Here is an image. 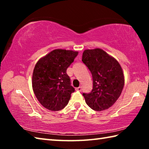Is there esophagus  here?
<instances>
[{
  "instance_id": "obj_1",
  "label": "esophagus",
  "mask_w": 149,
  "mask_h": 149,
  "mask_svg": "<svg viewBox=\"0 0 149 149\" xmlns=\"http://www.w3.org/2000/svg\"><path fill=\"white\" fill-rule=\"evenodd\" d=\"M75 90L77 91H81V87H77V88H76V89H75Z\"/></svg>"
}]
</instances>
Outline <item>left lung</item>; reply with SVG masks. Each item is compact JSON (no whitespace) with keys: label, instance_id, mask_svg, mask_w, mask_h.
<instances>
[{"label":"left lung","instance_id":"1","mask_svg":"<svg viewBox=\"0 0 149 149\" xmlns=\"http://www.w3.org/2000/svg\"><path fill=\"white\" fill-rule=\"evenodd\" d=\"M82 62L93 77V89L83 93L87 104L95 111L107 110L116 102L124 85L122 67L102 49L85 50Z\"/></svg>","mask_w":149,"mask_h":149}]
</instances>
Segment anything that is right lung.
I'll return each instance as SVG.
<instances>
[{"mask_svg":"<svg viewBox=\"0 0 149 149\" xmlns=\"http://www.w3.org/2000/svg\"><path fill=\"white\" fill-rule=\"evenodd\" d=\"M77 54L76 51L56 49L37 62L33 73V89L47 109L58 111L68 103L75 89L66 70Z\"/></svg>","mask_w":149,"mask_h":149,"instance_id":"obj_1","label":"right lung"}]
</instances>
